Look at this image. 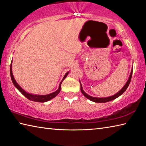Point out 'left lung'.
I'll return each mask as SVG.
<instances>
[{"label": "left lung", "mask_w": 146, "mask_h": 146, "mask_svg": "<svg viewBox=\"0 0 146 146\" xmlns=\"http://www.w3.org/2000/svg\"><path fill=\"white\" fill-rule=\"evenodd\" d=\"M132 72H133V68H132V70H131V72L130 74V76L129 77V79L128 81L126 82V84L124 86H123V88L119 92L117 93L116 95H114L113 96H111V97H106V98H97V97H91L89 95L86 94V93H85L83 90H82V85L81 84V91L82 94L84 95V96L85 97H86L88 99H89V100H92L93 102H99V103H104V102H109V101H111L112 100H114V99L117 98L118 97H119L121 95H122L123 93H124L126 90L127 89L128 86H129V84L130 83V81H131V76H132ZM81 84V82H80Z\"/></svg>", "instance_id": "left-lung-1"}]
</instances>
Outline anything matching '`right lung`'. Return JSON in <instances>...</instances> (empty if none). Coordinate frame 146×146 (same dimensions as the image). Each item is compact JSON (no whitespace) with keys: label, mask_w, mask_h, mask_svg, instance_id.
<instances>
[{"label":"right lung","mask_w":146,"mask_h":146,"mask_svg":"<svg viewBox=\"0 0 146 146\" xmlns=\"http://www.w3.org/2000/svg\"><path fill=\"white\" fill-rule=\"evenodd\" d=\"M10 74H11V80L13 82L14 85H15V87L17 88L20 92L23 94L25 97H27L29 100H32V101H34V102H47L51 99L53 98L54 97H55L60 92V90H61V84L62 81L64 80V79L66 78V77L67 76L68 72H67L65 74V75L64 76V78H63L62 81L60 82V86H59V88L58 89L56 92H54L52 93H50V94L46 95H32V94H30V93H27L26 92L21 88L19 86L18 84L15 81V78H14L13 75V72H12V62L11 64V67H10Z\"/></svg>","instance_id":"obj_1"}]
</instances>
